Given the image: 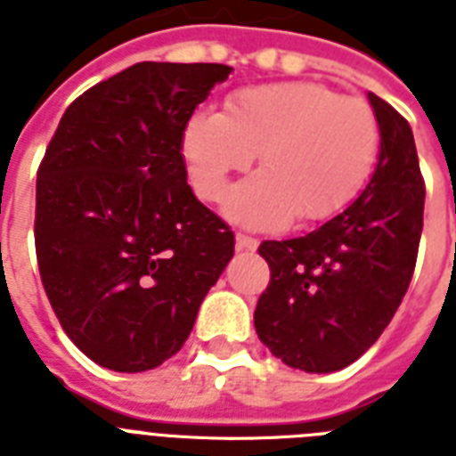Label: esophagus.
Segmentation results:
<instances>
[{
  "mask_svg": "<svg viewBox=\"0 0 456 456\" xmlns=\"http://www.w3.org/2000/svg\"><path fill=\"white\" fill-rule=\"evenodd\" d=\"M257 243H260V240L253 239V236L236 234V250H239V253H253V250H257Z\"/></svg>",
  "mask_w": 456,
  "mask_h": 456,
  "instance_id": "34e87169",
  "label": "esophagus"
}]
</instances>
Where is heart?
<instances>
[{
    "instance_id": "b5f03b06",
    "label": "heart",
    "mask_w": 456,
    "mask_h": 456,
    "mask_svg": "<svg viewBox=\"0 0 456 456\" xmlns=\"http://www.w3.org/2000/svg\"><path fill=\"white\" fill-rule=\"evenodd\" d=\"M377 150L379 126L368 102L314 81L243 88L224 114H191L183 133L196 190L208 201L260 157L262 173L224 199V216L250 229L337 216L368 183Z\"/></svg>"
}]
</instances>
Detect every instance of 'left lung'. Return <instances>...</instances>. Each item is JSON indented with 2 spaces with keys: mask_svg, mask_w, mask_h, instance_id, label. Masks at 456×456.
Returning a JSON list of instances; mask_svg holds the SVG:
<instances>
[{
  "mask_svg": "<svg viewBox=\"0 0 456 456\" xmlns=\"http://www.w3.org/2000/svg\"><path fill=\"white\" fill-rule=\"evenodd\" d=\"M368 100L382 138L368 187L312 234L260 246L272 281L255 330L273 356L305 372L361 358L398 312L417 262L427 190L412 128L387 100Z\"/></svg>",
  "mask_w": 456,
  "mask_h": 456,
  "instance_id": "8db88e82",
  "label": "left lung"
}]
</instances>
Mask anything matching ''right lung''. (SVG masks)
Listing matches in <instances>:
<instances>
[{
  "label": "right lung",
  "instance_id": "add662e5",
  "mask_svg": "<svg viewBox=\"0 0 456 456\" xmlns=\"http://www.w3.org/2000/svg\"><path fill=\"white\" fill-rule=\"evenodd\" d=\"M232 74L138 62L65 110L37 170L35 246L62 330L91 361L144 372L183 349L234 234L187 184L184 124Z\"/></svg>",
  "mask_w": 456,
  "mask_h": 456
}]
</instances>
